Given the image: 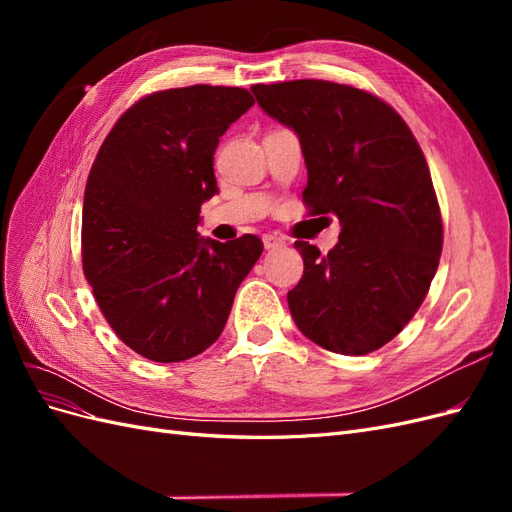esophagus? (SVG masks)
<instances>
[{
	"label": "esophagus",
	"instance_id": "esophagus-1",
	"mask_svg": "<svg viewBox=\"0 0 512 512\" xmlns=\"http://www.w3.org/2000/svg\"><path fill=\"white\" fill-rule=\"evenodd\" d=\"M262 243H265L267 250H275V247H282L286 241L277 235H265L262 237Z\"/></svg>",
	"mask_w": 512,
	"mask_h": 512
}]
</instances>
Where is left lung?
Wrapping results in <instances>:
<instances>
[{
  "instance_id": "left-lung-1",
  "label": "left lung",
  "mask_w": 512,
  "mask_h": 512,
  "mask_svg": "<svg viewBox=\"0 0 512 512\" xmlns=\"http://www.w3.org/2000/svg\"><path fill=\"white\" fill-rule=\"evenodd\" d=\"M262 111L297 132L309 215H337L322 256L297 241L301 282L290 314L314 344L369 354L412 320L442 254V213L423 149L391 104L365 89L301 79L252 87Z\"/></svg>"
}]
</instances>
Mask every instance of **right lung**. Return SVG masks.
<instances>
[{"label":"right lung","mask_w":512,"mask_h":512,"mask_svg":"<svg viewBox=\"0 0 512 512\" xmlns=\"http://www.w3.org/2000/svg\"><path fill=\"white\" fill-rule=\"evenodd\" d=\"M254 98L243 87L164 89L123 113L89 170L81 254L106 322L156 363L207 350L262 254L256 235L200 239V205L218 192L213 153Z\"/></svg>","instance_id":"add662e5"}]
</instances>
